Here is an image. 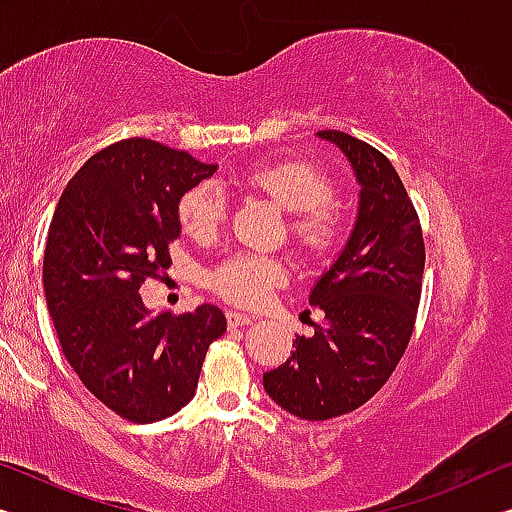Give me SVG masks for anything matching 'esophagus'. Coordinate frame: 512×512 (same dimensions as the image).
Masks as SVG:
<instances>
[{
  "mask_svg": "<svg viewBox=\"0 0 512 512\" xmlns=\"http://www.w3.org/2000/svg\"><path fill=\"white\" fill-rule=\"evenodd\" d=\"M250 322H253V317L246 315V312H234V310L227 312V324H230V329H236V326H248Z\"/></svg>",
  "mask_w": 512,
  "mask_h": 512,
  "instance_id": "34e87169",
  "label": "esophagus"
}]
</instances>
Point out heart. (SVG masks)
<instances>
[{"instance_id":"b5f03b06","label":"heart","mask_w":512,"mask_h":512,"mask_svg":"<svg viewBox=\"0 0 512 512\" xmlns=\"http://www.w3.org/2000/svg\"><path fill=\"white\" fill-rule=\"evenodd\" d=\"M239 183L269 197L282 211L292 213L289 232L301 253L310 259H329L345 241V216L333 202L335 181L315 160L287 158L253 165L239 174ZM227 202L211 181L190 186L177 202L181 232L197 243H209L223 230ZM287 280L285 264L269 255L236 253L209 273V285L234 305L262 303L271 289Z\"/></svg>"}]
</instances>
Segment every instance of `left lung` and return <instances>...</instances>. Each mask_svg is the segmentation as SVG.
Masks as SVG:
<instances>
[{"label": "left lung", "mask_w": 512, "mask_h": 512, "mask_svg": "<svg viewBox=\"0 0 512 512\" xmlns=\"http://www.w3.org/2000/svg\"><path fill=\"white\" fill-rule=\"evenodd\" d=\"M345 151L361 183L349 243L310 294L324 310L315 335L264 375L271 400L305 421H329L368 402L398 368L414 333L425 243L407 188L384 154L342 131H319Z\"/></svg>", "instance_id": "1"}]
</instances>
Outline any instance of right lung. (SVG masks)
Returning <instances> with one entry per match:
<instances>
[{
	"instance_id": "right-lung-1",
	"label": "right lung",
	"mask_w": 512,
	"mask_h": 512,
	"mask_svg": "<svg viewBox=\"0 0 512 512\" xmlns=\"http://www.w3.org/2000/svg\"><path fill=\"white\" fill-rule=\"evenodd\" d=\"M216 165L128 137L91 156L59 197L43 257V287L61 352L105 407L154 423L193 400L225 315L144 308V280H163L179 239L177 202Z\"/></svg>"
}]
</instances>
